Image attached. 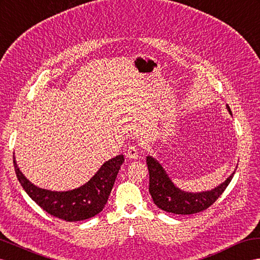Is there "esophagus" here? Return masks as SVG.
<instances>
[{"mask_svg":"<svg viewBox=\"0 0 260 260\" xmlns=\"http://www.w3.org/2000/svg\"><path fill=\"white\" fill-rule=\"evenodd\" d=\"M126 156L129 159H136L138 157V148L137 146H129L127 151H126Z\"/></svg>","mask_w":260,"mask_h":260,"instance_id":"34e87169","label":"esophagus"}]
</instances>
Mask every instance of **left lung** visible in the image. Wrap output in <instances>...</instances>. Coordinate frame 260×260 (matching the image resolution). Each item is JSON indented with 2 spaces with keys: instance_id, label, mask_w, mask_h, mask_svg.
Masks as SVG:
<instances>
[{
  "instance_id": "8db88e82",
  "label": "left lung",
  "mask_w": 260,
  "mask_h": 260,
  "mask_svg": "<svg viewBox=\"0 0 260 260\" xmlns=\"http://www.w3.org/2000/svg\"><path fill=\"white\" fill-rule=\"evenodd\" d=\"M229 112L232 111L229 105H226ZM147 167L149 171V193L152 201L166 212L174 213V214H194L204 211L214 203L219 198L234 177L235 171L226 179V180L211 191L205 192H185L177 188L171 181V179L166 174L165 169L161 167L155 158L147 156L146 158Z\"/></svg>"
}]
</instances>
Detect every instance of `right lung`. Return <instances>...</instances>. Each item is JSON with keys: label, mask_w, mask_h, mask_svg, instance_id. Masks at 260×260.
Returning a JSON list of instances; mask_svg holds the SVG:
<instances>
[{"label": "right lung", "mask_w": 260, "mask_h": 260, "mask_svg": "<svg viewBox=\"0 0 260 260\" xmlns=\"http://www.w3.org/2000/svg\"><path fill=\"white\" fill-rule=\"evenodd\" d=\"M13 162L19 183L32 201L52 216L67 222H78L95 216L103 210L124 162V156L118 155L104 162L96 174L80 188L63 192L36 187L19 170L14 156Z\"/></svg>", "instance_id": "right-lung-1"}]
</instances>
